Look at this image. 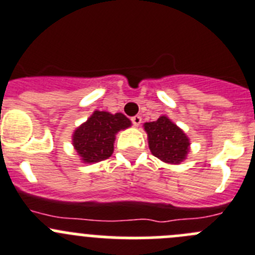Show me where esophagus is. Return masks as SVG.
I'll return each instance as SVG.
<instances>
[{
	"label": "esophagus",
	"mask_w": 255,
	"mask_h": 255,
	"mask_svg": "<svg viewBox=\"0 0 255 255\" xmlns=\"http://www.w3.org/2000/svg\"><path fill=\"white\" fill-rule=\"evenodd\" d=\"M131 123L134 124L135 126H139L140 124H141V116H140V115L132 116V118H131Z\"/></svg>",
	"instance_id": "34e87169"
}]
</instances>
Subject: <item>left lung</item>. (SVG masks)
Here are the masks:
<instances>
[{
  "instance_id": "left-lung-1",
  "label": "left lung",
  "mask_w": 255,
  "mask_h": 255,
  "mask_svg": "<svg viewBox=\"0 0 255 255\" xmlns=\"http://www.w3.org/2000/svg\"><path fill=\"white\" fill-rule=\"evenodd\" d=\"M147 132L150 151L154 156L170 164H179L185 159L189 150L188 136L166 116L144 125Z\"/></svg>"
}]
</instances>
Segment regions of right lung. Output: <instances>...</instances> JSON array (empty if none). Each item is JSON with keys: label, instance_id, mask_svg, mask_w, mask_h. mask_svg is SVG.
Listing matches in <instances>:
<instances>
[{"label": "right lung", "instance_id": "right-lung-1", "mask_svg": "<svg viewBox=\"0 0 255 255\" xmlns=\"http://www.w3.org/2000/svg\"><path fill=\"white\" fill-rule=\"evenodd\" d=\"M131 125V121L123 114L115 115L106 111H95L93 116L72 136V142L84 162H98L111 156L114 151L115 134Z\"/></svg>", "mask_w": 255, "mask_h": 255}]
</instances>
